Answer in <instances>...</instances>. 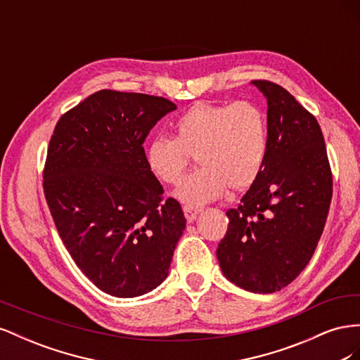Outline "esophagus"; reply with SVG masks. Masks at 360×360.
I'll return each mask as SVG.
<instances>
[{"instance_id": "obj_1", "label": "esophagus", "mask_w": 360, "mask_h": 360, "mask_svg": "<svg viewBox=\"0 0 360 360\" xmlns=\"http://www.w3.org/2000/svg\"><path fill=\"white\" fill-rule=\"evenodd\" d=\"M183 212H184V216H186L188 222H193L195 217H197V214L200 212V209H197V207H193V205H184Z\"/></svg>"}]
</instances>
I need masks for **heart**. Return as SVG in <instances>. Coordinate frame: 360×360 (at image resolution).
<instances>
[{"label":"heart","instance_id":"b5f03b06","mask_svg":"<svg viewBox=\"0 0 360 360\" xmlns=\"http://www.w3.org/2000/svg\"><path fill=\"white\" fill-rule=\"evenodd\" d=\"M174 138L156 136L146 148L155 176L177 184L191 155L200 167L184 179L176 197L188 205L219 198L226 186L248 189L263 169L267 156V122L261 108L249 101L231 105L197 103L172 123Z\"/></svg>","mask_w":360,"mask_h":360}]
</instances>
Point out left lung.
I'll list each match as a JSON object with an SVG mask.
<instances>
[{
  "label": "left lung",
  "mask_w": 360,
  "mask_h": 360,
  "mask_svg": "<svg viewBox=\"0 0 360 360\" xmlns=\"http://www.w3.org/2000/svg\"><path fill=\"white\" fill-rule=\"evenodd\" d=\"M267 99V156L216 249L224 276L275 292L307 267L332 200V171L315 117L281 85L252 81Z\"/></svg>",
  "instance_id": "left-lung-1"
}]
</instances>
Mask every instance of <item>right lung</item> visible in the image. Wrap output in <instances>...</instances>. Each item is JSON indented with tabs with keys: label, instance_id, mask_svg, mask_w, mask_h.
Segmentation results:
<instances>
[{
	"label": "right lung",
	"instance_id": "obj_1",
	"mask_svg": "<svg viewBox=\"0 0 360 360\" xmlns=\"http://www.w3.org/2000/svg\"><path fill=\"white\" fill-rule=\"evenodd\" d=\"M165 97L101 90L53 129L43 191L61 240L106 294L138 297L168 276L186 226L180 204L162 201L144 141L176 110Z\"/></svg>",
	"mask_w": 360,
	"mask_h": 360
}]
</instances>
